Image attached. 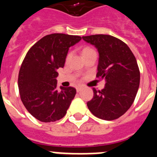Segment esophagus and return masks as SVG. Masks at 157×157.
Instances as JSON below:
<instances>
[{
	"mask_svg": "<svg viewBox=\"0 0 157 157\" xmlns=\"http://www.w3.org/2000/svg\"><path fill=\"white\" fill-rule=\"evenodd\" d=\"M82 87L81 86H78V87H77V92H80V91H81V90H82Z\"/></svg>",
	"mask_w": 157,
	"mask_h": 157,
	"instance_id": "esophagus-1",
	"label": "esophagus"
}]
</instances>
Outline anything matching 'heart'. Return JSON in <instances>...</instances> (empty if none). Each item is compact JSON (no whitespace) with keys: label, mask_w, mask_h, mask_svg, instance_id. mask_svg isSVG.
Returning <instances> with one entry per match:
<instances>
[{"label":"heart","mask_w":157,"mask_h":157,"mask_svg":"<svg viewBox=\"0 0 157 157\" xmlns=\"http://www.w3.org/2000/svg\"><path fill=\"white\" fill-rule=\"evenodd\" d=\"M89 50H92V49H90V48H85L84 50H83V53H84V52H87V51H89ZM69 56H70V55H69V56H68V57H67V59H69Z\"/></svg>","instance_id":"b5f03b06"}]
</instances>
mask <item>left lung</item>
<instances>
[{
	"label": "left lung",
	"instance_id": "obj_1",
	"mask_svg": "<svg viewBox=\"0 0 157 157\" xmlns=\"http://www.w3.org/2000/svg\"><path fill=\"white\" fill-rule=\"evenodd\" d=\"M99 53L96 77L105 80V86L87 103L93 115L103 120L116 119L133 104L140 84V72L129 46L108 35L83 36Z\"/></svg>",
	"mask_w": 157,
	"mask_h": 157
}]
</instances>
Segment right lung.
I'll return each mask as SVG.
<instances>
[{
  "mask_svg": "<svg viewBox=\"0 0 157 157\" xmlns=\"http://www.w3.org/2000/svg\"><path fill=\"white\" fill-rule=\"evenodd\" d=\"M81 40L77 35L51 34L38 41L27 53L18 77L21 100L28 112L43 122L65 115L77 91L57 89V69L63 68L69 48Z\"/></svg>",
  "mask_w": 157,
  "mask_h": 157,
  "instance_id": "add662e5",
  "label": "right lung"
}]
</instances>
